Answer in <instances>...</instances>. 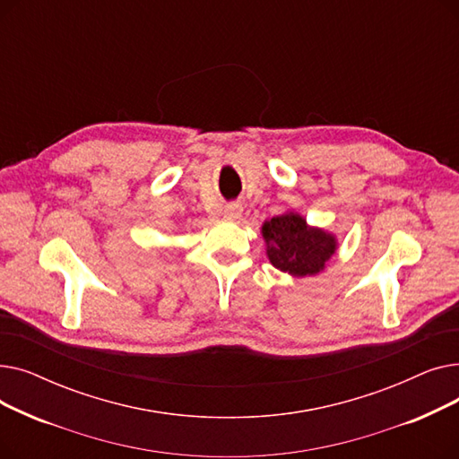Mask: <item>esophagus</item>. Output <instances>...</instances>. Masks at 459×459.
<instances>
[{
    "instance_id": "34e87169",
    "label": "esophagus",
    "mask_w": 459,
    "mask_h": 459,
    "mask_svg": "<svg viewBox=\"0 0 459 459\" xmlns=\"http://www.w3.org/2000/svg\"><path fill=\"white\" fill-rule=\"evenodd\" d=\"M242 212H244V206L242 204H238V203H230V204H227L225 206V217L227 220H230V221H234V220H238L239 215H242Z\"/></svg>"
}]
</instances>
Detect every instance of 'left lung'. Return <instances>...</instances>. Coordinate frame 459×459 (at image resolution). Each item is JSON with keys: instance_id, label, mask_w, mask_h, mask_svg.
Instances as JSON below:
<instances>
[{"instance_id": "1", "label": "left lung", "mask_w": 459, "mask_h": 459, "mask_svg": "<svg viewBox=\"0 0 459 459\" xmlns=\"http://www.w3.org/2000/svg\"><path fill=\"white\" fill-rule=\"evenodd\" d=\"M273 266L294 277L316 275L336 249L333 234L312 229L299 213H282L262 225Z\"/></svg>"}]
</instances>
